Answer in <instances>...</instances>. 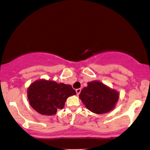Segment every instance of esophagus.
<instances>
[{
  "mask_svg": "<svg viewBox=\"0 0 150 150\" xmlns=\"http://www.w3.org/2000/svg\"><path fill=\"white\" fill-rule=\"evenodd\" d=\"M81 91V88H78V89L76 90V94H77V95H79V94H80Z\"/></svg>",
  "mask_w": 150,
  "mask_h": 150,
  "instance_id": "esophagus-1",
  "label": "esophagus"
}]
</instances>
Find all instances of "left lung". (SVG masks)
<instances>
[{
  "label": "left lung",
  "mask_w": 150,
  "mask_h": 150,
  "mask_svg": "<svg viewBox=\"0 0 150 150\" xmlns=\"http://www.w3.org/2000/svg\"><path fill=\"white\" fill-rule=\"evenodd\" d=\"M79 98L90 111L103 114L114 108L119 99V93L99 81H92L81 90Z\"/></svg>",
  "instance_id": "obj_1"
}]
</instances>
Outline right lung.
<instances>
[{
	"label": "right lung",
	"instance_id": "obj_1",
	"mask_svg": "<svg viewBox=\"0 0 150 150\" xmlns=\"http://www.w3.org/2000/svg\"><path fill=\"white\" fill-rule=\"evenodd\" d=\"M76 92L70 85L55 81L39 80L28 89L29 103L37 112L45 115H53L57 110L63 108L65 101Z\"/></svg>",
	"mask_w": 150,
	"mask_h": 150
}]
</instances>
